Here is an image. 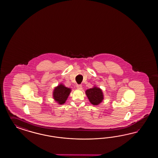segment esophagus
<instances>
[{
  "mask_svg": "<svg viewBox=\"0 0 158 158\" xmlns=\"http://www.w3.org/2000/svg\"><path fill=\"white\" fill-rule=\"evenodd\" d=\"M77 89H79V90H81L82 89V86L81 85H77Z\"/></svg>",
  "mask_w": 158,
  "mask_h": 158,
  "instance_id": "obj_1",
  "label": "esophagus"
}]
</instances>
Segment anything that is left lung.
Instances as JSON below:
<instances>
[{"label": "left lung", "instance_id": "left-lung-1", "mask_svg": "<svg viewBox=\"0 0 158 158\" xmlns=\"http://www.w3.org/2000/svg\"><path fill=\"white\" fill-rule=\"evenodd\" d=\"M86 96L92 105H99L104 100V94L100 87L94 86L86 90Z\"/></svg>", "mask_w": 158, "mask_h": 158}]
</instances>
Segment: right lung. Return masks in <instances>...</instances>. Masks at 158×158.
Returning <instances> with one entry per match:
<instances>
[{"label": "right lung", "instance_id": "obj_1", "mask_svg": "<svg viewBox=\"0 0 158 158\" xmlns=\"http://www.w3.org/2000/svg\"><path fill=\"white\" fill-rule=\"evenodd\" d=\"M71 92L70 88L67 87L62 83L55 87L53 91V99L60 105L65 103L68 96Z\"/></svg>", "mask_w": 158, "mask_h": 158}]
</instances>
